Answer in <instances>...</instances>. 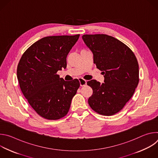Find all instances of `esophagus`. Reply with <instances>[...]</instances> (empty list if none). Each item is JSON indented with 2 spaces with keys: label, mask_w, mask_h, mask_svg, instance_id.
Returning a JSON list of instances; mask_svg holds the SVG:
<instances>
[{
  "label": "esophagus",
  "mask_w": 158,
  "mask_h": 158,
  "mask_svg": "<svg viewBox=\"0 0 158 158\" xmlns=\"http://www.w3.org/2000/svg\"><path fill=\"white\" fill-rule=\"evenodd\" d=\"M79 81L81 86H84V85H85L87 84V81H85V80L83 79L80 78V79H79Z\"/></svg>",
  "instance_id": "obj_1"
}]
</instances>
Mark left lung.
I'll list each match as a JSON object with an SVG mask.
<instances>
[{
    "label": "left lung",
    "instance_id": "left-lung-1",
    "mask_svg": "<svg viewBox=\"0 0 158 158\" xmlns=\"http://www.w3.org/2000/svg\"><path fill=\"white\" fill-rule=\"evenodd\" d=\"M93 54L94 63L104 77V83L87 82L93 94L88 103L94 111L112 116L120 111L132 96L139 82V65L132 51L118 39L106 34L83 35Z\"/></svg>",
    "mask_w": 158,
    "mask_h": 158
}]
</instances>
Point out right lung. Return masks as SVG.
<instances>
[{"label":"right lung","mask_w":158,"mask_h":158,"mask_svg":"<svg viewBox=\"0 0 158 158\" xmlns=\"http://www.w3.org/2000/svg\"><path fill=\"white\" fill-rule=\"evenodd\" d=\"M79 35L42 38L20 59L17 76L21 91L31 107L45 119L56 120L65 116L80 86L78 79L65 81L56 74L66 68L67 56Z\"/></svg>","instance_id":"right-lung-1"}]
</instances>
